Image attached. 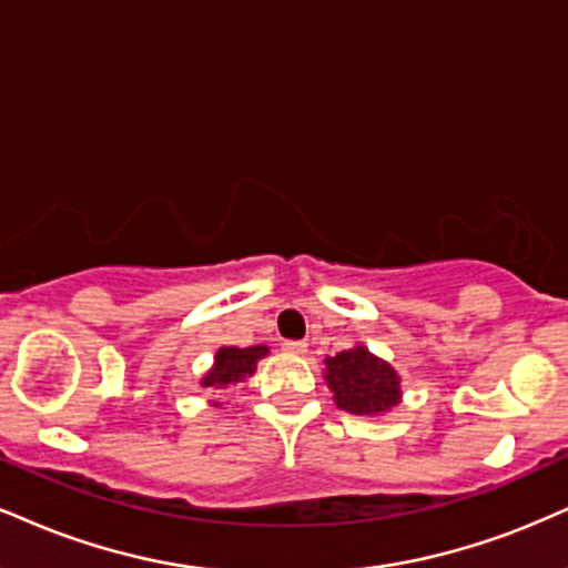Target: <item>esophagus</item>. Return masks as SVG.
<instances>
[{
    "label": "esophagus",
    "instance_id": "esophagus-1",
    "mask_svg": "<svg viewBox=\"0 0 568 568\" xmlns=\"http://www.w3.org/2000/svg\"><path fill=\"white\" fill-rule=\"evenodd\" d=\"M305 342H300V339H284L282 342V349L284 353H290V355H303L305 353Z\"/></svg>",
    "mask_w": 568,
    "mask_h": 568
}]
</instances>
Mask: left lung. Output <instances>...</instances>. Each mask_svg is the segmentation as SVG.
I'll list each match as a JSON object with an SVG mask.
<instances>
[{
  "mask_svg": "<svg viewBox=\"0 0 568 568\" xmlns=\"http://www.w3.org/2000/svg\"><path fill=\"white\" fill-rule=\"evenodd\" d=\"M326 382L339 408L358 416H379L400 403L395 368L366 347L342 349L334 358H326Z\"/></svg>",
  "mask_w": 568,
  "mask_h": 568,
  "instance_id": "left-lung-1",
  "label": "left lung"
}]
</instances>
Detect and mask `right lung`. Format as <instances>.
<instances>
[{"mask_svg":"<svg viewBox=\"0 0 568 568\" xmlns=\"http://www.w3.org/2000/svg\"><path fill=\"white\" fill-rule=\"evenodd\" d=\"M268 353V347H221L219 355H215L213 368L202 379V387H229V384L244 379V376L255 374L257 361Z\"/></svg>","mask_w":568,"mask_h":568,"instance_id":"1","label":"right lung"}]
</instances>
